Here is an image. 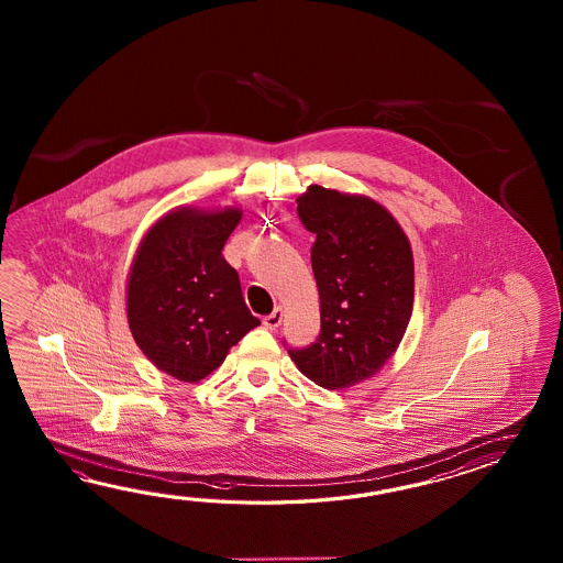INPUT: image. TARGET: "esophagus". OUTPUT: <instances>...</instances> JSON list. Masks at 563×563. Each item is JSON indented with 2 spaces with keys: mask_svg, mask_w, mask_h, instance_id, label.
<instances>
[{
  "mask_svg": "<svg viewBox=\"0 0 563 563\" xmlns=\"http://www.w3.org/2000/svg\"><path fill=\"white\" fill-rule=\"evenodd\" d=\"M282 320H284V310L276 308L269 316H265L264 325L267 330H277V325L282 323Z\"/></svg>",
  "mask_w": 563,
  "mask_h": 563,
  "instance_id": "obj_1",
  "label": "esophagus"
}]
</instances>
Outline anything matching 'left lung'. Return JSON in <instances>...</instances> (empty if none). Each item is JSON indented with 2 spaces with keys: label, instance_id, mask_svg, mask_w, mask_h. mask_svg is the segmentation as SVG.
Returning <instances> with one entry per match:
<instances>
[{
  "label": "left lung",
  "instance_id": "obj_1",
  "mask_svg": "<svg viewBox=\"0 0 563 563\" xmlns=\"http://www.w3.org/2000/svg\"><path fill=\"white\" fill-rule=\"evenodd\" d=\"M298 216L316 235L311 269L322 330L289 358L311 383L342 390L368 380L393 358L415 301V262L407 233L366 195L310 185Z\"/></svg>",
  "mask_w": 563,
  "mask_h": 563
}]
</instances>
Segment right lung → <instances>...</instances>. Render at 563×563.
<instances>
[{
	"label": "right lung",
	"mask_w": 563,
	"mask_h": 563,
	"mask_svg": "<svg viewBox=\"0 0 563 563\" xmlns=\"http://www.w3.org/2000/svg\"><path fill=\"white\" fill-rule=\"evenodd\" d=\"M241 209L177 207L144 233L126 284V318L136 346L158 371L199 383L260 325L240 276L221 250Z\"/></svg>",
	"instance_id": "obj_1"
}]
</instances>
